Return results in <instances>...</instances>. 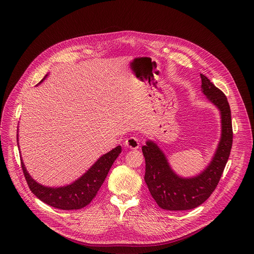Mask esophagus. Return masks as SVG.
I'll list each match as a JSON object with an SVG mask.
<instances>
[{"mask_svg": "<svg viewBox=\"0 0 254 254\" xmlns=\"http://www.w3.org/2000/svg\"><path fill=\"white\" fill-rule=\"evenodd\" d=\"M125 146L129 148V149H132V150H136L140 147V143H139V140L137 138H128L126 140L125 142Z\"/></svg>", "mask_w": 254, "mask_h": 254, "instance_id": "34e87169", "label": "esophagus"}]
</instances>
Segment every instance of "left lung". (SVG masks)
<instances>
[{
    "label": "left lung",
    "instance_id": "8db88e82",
    "mask_svg": "<svg viewBox=\"0 0 254 254\" xmlns=\"http://www.w3.org/2000/svg\"><path fill=\"white\" fill-rule=\"evenodd\" d=\"M201 91L221 113L222 133L209 164L199 175L183 178L171 167L158 145L148 140L142 147L146 162L145 182L158 206L166 210L193 209L206 201L221 179L233 144L231 109L225 94L203 74Z\"/></svg>",
    "mask_w": 254,
    "mask_h": 254
}]
</instances>
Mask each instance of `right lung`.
<instances>
[{
	"mask_svg": "<svg viewBox=\"0 0 254 254\" xmlns=\"http://www.w3.org/2000/svg\"><path fill=\"white\" fill-rule=\"evenodd\" d=\"M47 75L41 82H43ZM17 142H18V137H17ZM121 153L122 146L115 147L108 153L101 156L80 178L69 185L61 186V187H47L33 180L26 171L22 158L21 167L30 191L41 201L55 208L72 210L87 206L95 198L113 162Z\"/></svg>",
	"mask_w": 254,
	"mask_h": 254,
	"instance_id": "right-lung-1",
	"label": "right lung"
}]
</instances>
